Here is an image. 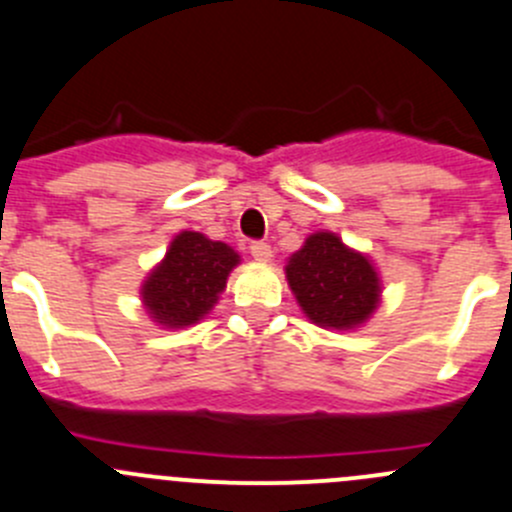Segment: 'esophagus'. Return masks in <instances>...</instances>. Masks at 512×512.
<instances>
[{
  "mask_svg": "<svg viewBox=\"0 0 512 512\" xmlns=\"http://www.w3.org/2000/svg\"><path fill=\"white\" fill-rule=\"evenodd\" d=\"M250 252H252V257L260 262H267L272 257V247L267 245V242H252Z\"/></svg>",
  "mask_w": 512,
  "mask_h": 512,
  "instance_id": "1",
  "label": "esophagus"
}]
</instances>
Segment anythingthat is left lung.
Returning a JSON list of instances; mask_svg holds the SVG:
<instances>
[{"instance_id": "obj_1", "label": "left lung", "mask_w": 512, "mask_h": 512, "mask_svg": "<svg viewBox=\"0 0 512 512\" xmlns=\"http://www.w3.org/2000/svg\"><path fill=\"white\" fill-rule=\"evenodd\" d=\"M287 285L302 312L327 330L360 327L380 302V277L370 257L332 232H315L287 260Z\"/></svg>"}]
</instances>
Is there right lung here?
I'll return each instance as SVG.
<instances>
[{
	"label": "right lung",
	"mask_w": 512,
	"mask_h": 512,
	"mask_svg": "<svg viewBox=\"0 0 512 512\" xmlns=\"http://www.w3.org/2000/svg\"><path fill=\"white\" fill-rule=\"evenodd\" d=\"M240 255L202 232H180L165 260L147 275L142 302L157 325L187 327L200 322L220 300Z\"/></svg>",
	"instance_id": "add662e5"
}]
</instances>
